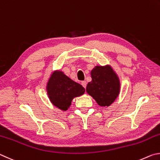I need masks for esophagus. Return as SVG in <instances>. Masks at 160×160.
<instances>
[{"instance_id": "1", "label": "esophagus", "mask_w": 160, "mask_h": 160, "mask_svg": "<svg viewBox=\"0 0 160 160\" xmlns=\"http://www.w3.org/2000/svg\"><path fill=\"white\" fill-rule=\"evenodd\" d=\"M82 85L83 86V88H86V82H85V81H83V82H82Z\"/></svg>"}]
</instances>
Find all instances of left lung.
Instances as JSON below:
<instances>
[{
  "label": "left lung",
  "mask_w": 160,
  "mask_h": 160,
  "mask_svg": "<svg viewBox=\"0 0 160 160\" xmlns=\"http://www.w3.org/2000/svg\"><path fill=\"white\" fill-rule=\"evenodd\" d=\"M91 82L86 86V92L101 107H109L118 98L121 83L110 64L96 65L91 72Z\"/></svg>",
  "instance_id": "left-lung-1"
}]
</instances>
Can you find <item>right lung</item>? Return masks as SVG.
I'll use <instances>...</instances> for the list:
<instances>
[{
	"label": "right lung",
	"mask_w": 160,
	"mask_h": 160,
	"mask_svg": "<svg viewBox=\"0 0 160 160\" xmlns=\"http://www.w3.org/2000/svg\"><path fill=\"white\" fill-rule=\"evenodd\" d=\"M46 89L50 102L62 111L68 110L72 100L85 93V88L82 85L72 80L61 70L52 72Z\"/></svg>",
	"instance_id": "right-lung-1"
}]
</instances>
